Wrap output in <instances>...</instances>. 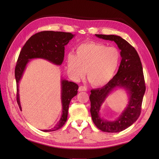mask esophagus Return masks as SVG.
<instances>
[{
	"label": "esophagus",
	"instance_id": "1",
	"mask_svg": "<svg viewBox=\"0 0 159 159\" xmlns=\"http://www.w3.org/2000/svg\"><path fill=\"white\" fill-rule=\"evenodd\" d=\"M86 90H87V88H86L85 86H83V85H81L80 86L79 88V91H85Z\"/></svg>",
	"mask_w": 159,
	"mask_h": 159
}]
</instances>
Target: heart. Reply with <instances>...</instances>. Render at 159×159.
<instances>
[{
    "label": "heart",
    "mask_w": 159,
    "mask_h": 159,
    "mask_svg": "<svg viewBox=\"0 0 159 159\" xmlns=\"http://www.w3.org/2000/svg\"><path fill=\"white\" fill-rule=\"evenodd\" d=\"M121 60L119 51L102 43L87 42L77 47L75 56L68 57V68L75 79L82 78L87 71V78L93 86L107 84L116 73Z\"/></svg>",
    "instance_id": "1"
}]
</instances>
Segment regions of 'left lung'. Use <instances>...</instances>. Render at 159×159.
Returning <instances> with one entry per match:
<instances>
[{
    "instance_id": "8db88e82",
    "label": "left lung",
    "mask_w": 159,
    "mask_h": 159,
    "mask_svg": "<svg viewBox=\"0 0 159 159\" xmlns=\"http://www.w3.org/2000/svg\"><path fill=\"white\" fill-rule=\"evenodd\" d=\"M95 36L116 43L121 50L122 59L117 73L113 79L103 87L91 90L90 112L93 122L101 131L118 133L131 126L140 116L146 89L142 64L134 48L121 37L104 34ZM115 87H123L127 91L129 96V104L115 121L109 122L101 118L98 112L105 98Z\"/></svg>"
}]
</instances>
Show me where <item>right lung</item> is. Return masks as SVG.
Wrapping results in <instances>:
<instances>
[{"instance_id":"1","label":"right lung","mask_w":159,"mask_h":159,"mask_svg":"<svg viewBox=\"0 0 159 159\" xmlns=\"http://www.w3.org/2000/svg\"><path fill=\"white\" fill-rule=\"evenodd\" d=\"M74 36V35L70 32L42 31L34 34L26 41L19 54L14 71L16 81V101L20 110L22 108L19 99L18 85L28 62L30 59L42 58L56 65H61L64 57V46ZM61 117L54 127L42 131L50 132L58 130L63 127L67 121L70 103L71 99L78 93L79 87L75 83L66 80H61Z\"/></svg>"}]
</instances>
